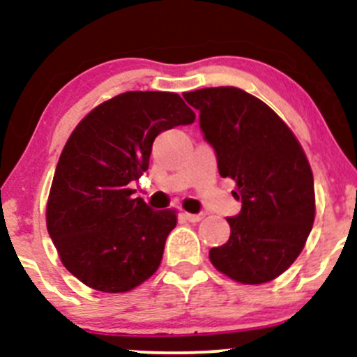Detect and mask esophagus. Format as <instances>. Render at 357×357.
<instances>
[{"label": "esophagus", "mask_w": 357, "mask_h": 357, "mask_svg": "<svg viewBox=\"0 0 357 357\" xmlns=\"http://www.w3.org/2000/svg\"><path fill=\"white\" fill-rule=\"evenodd\" d=\"M183 215H185V219L188 222H199L204 218V214H190V212H183Z\"/></svg>", "instance_id": "1"}]
</instances>
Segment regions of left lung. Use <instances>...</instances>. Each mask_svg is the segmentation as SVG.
Listing matches in <instances>:
<instances>
[{
  "label": "left lung",
  "instance_id": "obj_1",
  "mask_svg": "<svg viewBox=\"0 0 357 357\" xmlns=\"http://www.w3.org/2000/svg\"><path fill=\"white\" fill-rule=\"evenodd\" d=\"M222 178L236 183L242 211L231 235L208 252L218 271L245 285L275 280L294 264L314 222L311 165L289 126L264 102L233 86L185 93Z\"/></svg>",
  "mask_w": 357,
  "mask_h": 357
}]
</instances>
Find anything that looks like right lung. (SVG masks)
Returning a JSON list of instances; mask_svg holds the SVG:
<instances>
[{
    "instance_id": "obj_1",
    "label": "right lung",
    "mask_w": 357,
    "mask_h": 357,
    "mask_svg": "<svg viewBox=\"0 0 357 357\" xmlns=\"http://www.w3.org/2000/svg\"><path fill=\"white\" fill-rule=\"evenodd\" d=\"M176 93L128 91L95 107L72 131L56 164L46 226L68 271L107 294L142 285L160 266L176 211H153L129 183L149 169L153 139L192 124Z\"/></svg>"
}]
</instances>
